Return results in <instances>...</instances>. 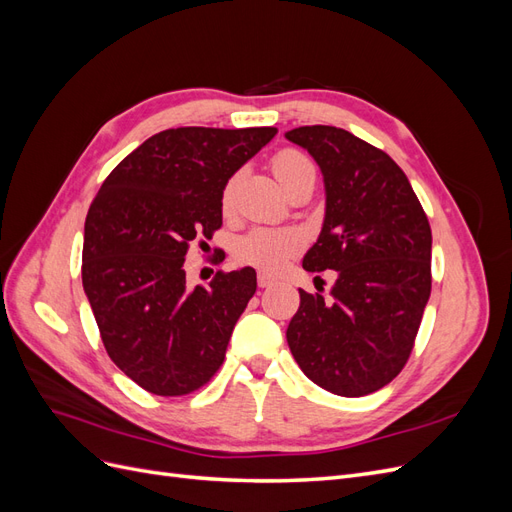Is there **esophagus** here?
<instances>
[{
	"label": "esophagus",
	"mask_w": 512,
	"mask_h": 512,
	"mask_svg": "<svg viewBox=\"0 0 512 512\" xmlns=\"http://www.w3.org/2000/svg\"><path fill=\"white\" fill-rule=\"evenodd\" d=\"M275 284V280L271 275H267V273H258V286L260 288H271Z\"/></svg>",
	"instance_id": "1"
}]
</instances>
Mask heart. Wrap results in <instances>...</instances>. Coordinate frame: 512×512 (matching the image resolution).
Segmentation results:
<instances>
[{
  "instance_id": "b5f03b06",
  "label": "heart",
  "mask_w": 512,
  "mask_h": 512,
  "mask_svg": "<svg viewBox=\"0 0 512 512\" xmlns=\"http://www.w3.org/2000/svg\"><path fill=\"white\" fill-rule=\"evenodd\" d=\"M271 170L275 179L288 192L292 185L303 179H316V166L307 153L299 149H282L271 158ZM243 173L237 170L222 185V211L230 213L235 207L237 188ZM305 239L299 230L292 228H254L237 241L235 256L243 265L256 267L267 273H277L286 267V262L303 250Z\"/></svg>"
}]
</instances>
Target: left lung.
<instances>
[{"label":"left lung","instance_id":"left-lung-1","mask_svg":"<svg viewBox=\"0 0 512 512\" xmlns=\"http://www.w3.org/2000/svg\"><path fill=\"white\" fill-rule=\"evenodd\" d=\"M286 138L312 153L327 213L303 269H333L322 297L301 294L286 339L303 374L342 397L389 384L408 363L431 292V228L391 156L342 128L303 126Z\"/></svg>","mask_w":512,"mask_h":512}]
</instances>
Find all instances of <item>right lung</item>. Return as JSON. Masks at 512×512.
<instances>
[{
	"instance_id": "1",
	"label": "right lung",
	"mask_w": 512,
	"mask_h": 512,
	"mask_svg": "<svg viewBox=\"0 0 512 512\" xmlns=\"http://www.w3.org/2000/svg\"><path fill=\"white\" fill-rule=\"evenodd\" d=\"M277 128H170L108 175L89 207L83 288L113 363L145 391L181 397L205 386L256 292V271L185 284V254L222 226V185Z\"/></svg>"
}]
</instances>
